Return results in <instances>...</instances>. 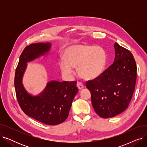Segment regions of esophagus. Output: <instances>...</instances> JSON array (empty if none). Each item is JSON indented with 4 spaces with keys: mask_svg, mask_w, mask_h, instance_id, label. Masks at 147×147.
Masks as SVG:
<instances>
[{
    "mask_svg": "<svg viewBox=\"0 0 147 147\" xmlns=\"http://www.w3.org/2000/svg\"><path fill=\"white\" fill-rule=\"evenodd\" d=\"M77 87L79 88V89L81 90L83 88H84V85H83V84H82L81 82H78V83H77Z\"/></svg>",
    "mask_w": 147,
    "mask_h": 147,
    "instance_id": "1",
    "label": "esophagus"
}]
</instances>
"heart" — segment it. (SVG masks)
Masks as SVG:
<instances>
[{
  "label": "heart",
  "instance_id": "obj_1",
  "mask_svg": "<svg viewBox=\"0 0 147 147\" xmlns=\"http://www.w3.org/2000/svg\"><path fill=\"white\" fill-rule=\"evenodd\" d=\"M63 57L64 60L59 63L62 73L71 76L74 72L73 67H77L79 75L86 80L94 79L101 75L107 62V53L102 47L84 43L68 46Z\"/></svg>",
  "mask_w": 147,
  "mask_h": 147
}]
</instances>
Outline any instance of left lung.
I'll list each match as a JSON object with an SVG mask.
<instances>
[{
    "label": "left lung",
    "mask_w": 147,
    "mask_h": 147,
    "mask_svg": "<svg viewBox=\"0 0 147 147\" xmlns=\"http://www.w3.org/2000/svg\"><path fill=\"white\" fill-rule=\"evenodd\" d=\"M114 63L95 79L86 82L96 114L104 119L115 116L129 106L135 90L137 67L132 53L116 42Z\"/></svg>",
    "instance_id": "8db88e82"
}]
</instances>
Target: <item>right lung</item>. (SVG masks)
I'll return each mask as SVG.
<instances>
[{
  "label": "right lung",
  "mask_w": 147,
  "mask_h": 147,
  "mask_svg": "<svg viewBox=\"0 0 147 147\" xmlns=\"http://www.w3.org/2000/svg\"><path fill=\"white\" fill-rule=\"evenodd\" d=\"M49 43L31 44L21 53L15 74L14 85L21 110L30 117L48 125H57L68 117L73 100L78 92L76 81L48 83L38 96L28 94L22 84L27 63L45 55L51 48Z\"/></svg>",
  "instance_id": "obj_1"
}]
</instances>
